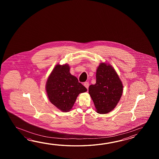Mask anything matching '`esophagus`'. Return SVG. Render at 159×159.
Here are the masks:
<instances>
[{
    "instance_id": "1",
    "label": "esophagus",
    "mask_w": 159,
    "mask_h": 159,
    "mask_svg": "<svg viewBox=\"0 0 159 159\" xmlns=\"http://www.w3.org/2000/svg\"><path fill=\"white\" fill-rule=\"evenodd\" d=\"M84 86L86 87V88L88 89V88H89V82H85L84 83Z\"/></svg>"
}]
</instances>
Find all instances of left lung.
<instances>
[{
    "label": "left lung",
    "instance_id": "obj_1",
    "mask_svg": "<svg viewBox=\"0 0 159 159\" xmlns=\"http://www.w3.org/2000/svg\"><path fill=\"white\" fill-rule=\"evenodd\" d=\"M123 84L110 65L101 63L97 70L96 84L89 88V93L97 111L104 114L112 111L122 97Z\"/></svg>",
    "mask_w": 159,
    "mask_h": 159
}]
</instances>
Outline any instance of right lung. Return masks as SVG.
Masks as SVG:
<instances>
[{
	"label": "right lung",
	"instance_id": "1",
	"mask_svg": "<svg viewBox=\"0 0 159 159\" xmlns=\"http://www.w3.org/2000/svg\"><path fill=\"white\" fill-rule=\"evenodd\" d=\"M48 97L51 103L63 112L70 110L77 97L87 89L70 73L68 64L57 65L48 78Z\"/></svg>",
	"mask_w": 159,
	"mask_h": 159
}]
</instances>
